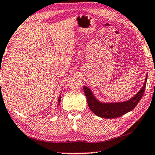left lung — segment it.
I'll list each match as a JSON object with an SVG mask.
<instances>
[{
  "mask_svg": "<svg viewBox=\"0 0 155 155\" xmlns=\"http://www.w3.org/2000/svg\"><path fill=\"white\" fill-rule=\"evenodd\" d=\"M147 80V75H146L145 82L139 92L131 99L122 102H101L94 97L93 92L87 87L84 86L83 90L89 108L95 115L101 118H115L124 115L132 111L138 104L145 92Z\"/></svg>",
  "mask_w": 155,
  "mask_h": 155,
  "instance_id": "1",
  "label": "left lung"
}]
</instances>
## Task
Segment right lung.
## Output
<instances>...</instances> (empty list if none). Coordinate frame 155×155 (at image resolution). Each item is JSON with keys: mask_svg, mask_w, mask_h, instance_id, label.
Masks as SVG:
<instances>
[{"mask_svg": "<svg viewBox=\"0 0 155 155\" xmlns=\"http://www.w3.org/2000/svg\"><path fill=\"white\" fill-rule=\"evenodd\" d=\"M61 95L60 97H59V99H58V107L60 104V102H61Z\"/></svg>", "mask_w": 155, "mask_h": 155, "instance_id": "obj_1", "label": "right lung"}]
</instances>
